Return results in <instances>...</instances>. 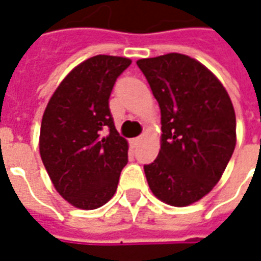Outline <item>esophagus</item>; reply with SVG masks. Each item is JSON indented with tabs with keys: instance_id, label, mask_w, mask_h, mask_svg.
Listing matches in <instances>:
<instances>
[{
	"instance_id": "esophagus-1",
	"label": "esophagus",
	"mask_w": 261,
	"mask_h": 261,
	"mask_svg": "<svg viewBox=\"0 0 261 261\" xmlns=\"http://www.w3.org/2000/svg\"><path fill=\"white\" fill-rule=\"evenodd\" d=\"M140 140H142V138H135L130 140V143H132V146H138L140 143Z\"/></svg>"
}]
</instances>
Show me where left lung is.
I'll return each instance as SVG.
<instances>
[{"label":"left lung","instance_id":"obj_1","mask_svg":"<svg viewBox=\"0 0 261 261\" xmlns=\"http://www.w3.org/2000/svg\"><path fill=\"white\" fill-rule=\"evenodd\" d=\"M161 110V149L144 174L155 197L175 207L216 186L237 144V118L221 82L178 53L139 60Z\"/></svg>","mask_w":261,"mask_h":261}]
</instances>
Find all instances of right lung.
Returning <instances> with one entry per match:
<instances>
[{
  "label": "right lung",
  "mask_w": 261,
  "mask_h": 261,
  "mask_svg": "<svg viewBox=\"0 0 261 261\" xmlns=\"http://www.w3.org/2000/svg\"><path fill=\"white\" fill-rule=\"evenodd\" d=\"M129 58L96 55L66 75L45 107L40 155L53 185L72 206L94 210L117 192L128 163L108 100Z\"/></svg>",
  "instance_id": "right-lung-1"
}]
</instances>
